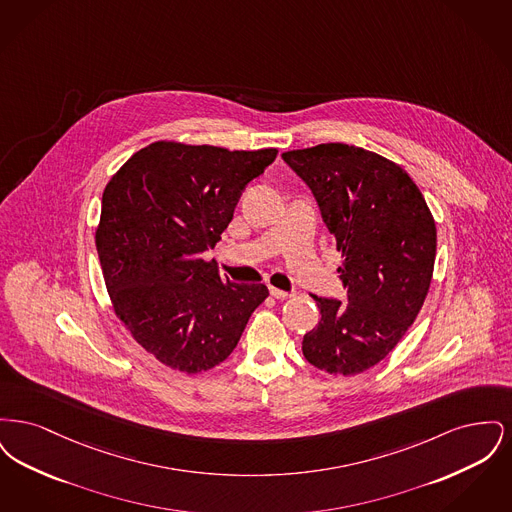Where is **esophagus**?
<instances>
[{
  "label": "esophagus",
  "mask_w": 512,
  "mask_h": 512,
  "mask_svg": "<svg viewBox=\"0 0 512 512\" xmlns=\"http://www.w3.org/2000/svg\"><path fill=\"white\" fill-rule=\"evenodd\" d=\"M270 295H272L274 299H288V297H292V293L282 292V290H278V288H270Z\"/></svg>",
  "instance_id": "34e87169"
}]
</instances>
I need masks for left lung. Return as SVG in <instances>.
Wrapping results in <instances>:
<instances>
[{
  "mask_svg": "<svg viewBox=\"0 0 512 512\" xmlns=\"http://www.w3.org/2000/svg\"><path fill=\"white\" fill-rule=\"evenodd\" d=\"M282 159L315 195L347 288V303L313 295L322 317L303 355L328 374H361L390 355L424 305L436 222L413 178L374 151L320 144Z\"/></svg>",
  "mask_w": 512,
  "mask_h": 512,
  "instance_id": "obj_1",
  "label": "left lung"
}]
</instances>
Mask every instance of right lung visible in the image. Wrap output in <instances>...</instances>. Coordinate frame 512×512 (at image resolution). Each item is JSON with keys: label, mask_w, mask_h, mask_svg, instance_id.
<instances>
[{"label": "right lung", "mask_w": 512, "mask_h": 512, "mask_svg": "<svg viewBox=\"0 0 512 512\" xmlns=\"http://www.w3.org/2000/svg\"><path fill=\"white\" fill-rule=\"evenodd\" d=\"M276 153L161 140L105 186L96 228L103 280L117 318L159 363L186 374L220 365L267 299L265 284L220 278L201 255Z\"/></svg>", "instance_id": "add662e5"}]
</instances>
